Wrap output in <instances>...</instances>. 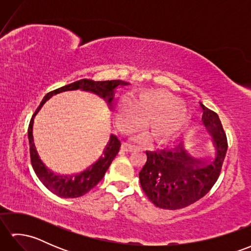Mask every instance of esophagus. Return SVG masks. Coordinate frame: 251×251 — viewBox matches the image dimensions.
<instances>
[{
    "label": "esophagus",
    "instance_id": "34e87169",
    "mask_svg": "<svg viewBox=\"0 0 251 251\" xmlns=\"http://www.w3.org/2000/svg\"><path fill=\"white\" fill-rule=\"evenodd\" d=\"M134 149H135V146H131V145H129V143L124 142L122 145V150L125 151V152H131L132 150H134Z\"/></svg>",
    "mask_w": 251,
    "mask_h": 251
}]
</instances>
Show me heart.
<instances>
[{
  "mask_svg": "<svg viewBox=\"0 0 251 251\" xmlns=\"http://www.w3.org/2000/svg\"><path fill=\"white\" fill-rule=\"evenodd\" d=\"M115 121L123 132L137 130L149 121L148 129L152 139L167 143L182 129L185 114L172 95L155 90L143 93L136 101L123 97L116 104Z\"/></svg>",
  "mask_w": 251,
  "mask_h": 251,
  "instance_id": "obj_1",
  "label": "heart"
}]
</instances>
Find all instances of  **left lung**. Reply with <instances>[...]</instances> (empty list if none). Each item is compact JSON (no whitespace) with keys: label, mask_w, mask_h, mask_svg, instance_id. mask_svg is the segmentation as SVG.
Masks as SVG:
<instances>
[{"label":"left lung","mask_w":251,"mask_h":251,"mask_svg":"<svg viewBox=\"0 0 251 251\" xmlns=\"http://www.w3.org/2000/svg\"><path fill=\"white\" fill-rule=\"evenodd\" d=\"M201 121L210 136L214 156L201 163L179 146L170 150L147 151V163L139 173L140 184L154 205L168 210L181 209L205 196L219 178L227 143L215 112L201 102Z\"/></svg>","instance_id":"1"}]
</instances>
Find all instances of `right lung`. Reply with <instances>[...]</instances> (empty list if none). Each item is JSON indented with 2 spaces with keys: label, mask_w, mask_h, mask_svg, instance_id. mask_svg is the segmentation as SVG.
Masks as SVG:
<instances>
[{
  "label": "right lung",
  "mask_w": 251,
  "mask_h": 251,
  "mask_svg": "<svg viewBox=\"0 0 251 251\" xmlns=\"http://www.w3.org/2000/svg\"><path fill=\"white\" fill-rule=\"evenodd\" d=\"M129 83L120 81V79H114V81H101L95 82L92 79H79L77 82L71 83L66 86L58 88L56 90L47 94L42 100L39 108L36 109L35 113L32 116L30 121L29 129H28V138L30 145V156L31 163L33 166L34 172L37 176V178L43 183L51 193L56 194L57 196L62 197V199H76V197L83 196L89 192L93 188L99 183V181L103 178L106 170L110 167V165L113 161L116 154L120 151L121 141L117 139V137L111 135L108 142L105 143L101 155L98 157L97 161L93 163L90 166L83 172L76 175H59L51 172L50 169L47 168L44 163L41 161L39 153L36 151V148L33 141V123L34 117L39 113V111L42 109L47 100H50L52 96L60 94L63 92H69V90H76L81 89L84 92H90L97 94L101 98H103L108 104L109 108H112L114 103L115 95L117 89L121 86H127Z\"/></svg>",
  "instance_id": "right-lung-1"
}]
</instances>
